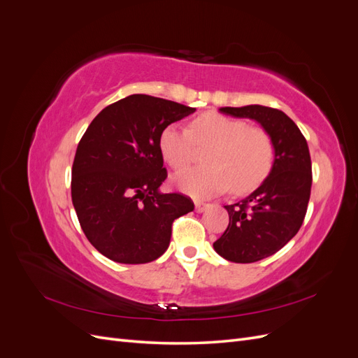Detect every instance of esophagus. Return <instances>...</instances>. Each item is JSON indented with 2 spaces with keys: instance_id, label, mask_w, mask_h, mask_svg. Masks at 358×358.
<instances>
[{
  "instance_id": "34e87169",
  "label": "esophagus",
  "mask_w": 358,
  "mask_h": 358,
  "mask_svg": "<svg viewBox=\"0 0 358 358\" xmlns=\"http://www.w3.org/2000/svg\"><path fill=\"white\" fill-rule=\"evenodd\" d=\"M209 208L208 203H203V201H196V210L200 213V212H204L206 209Z\"/></svg>"
}]
</instances>
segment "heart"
Wrapping results in <instances>:
<instances>
[{"label": "heart", "mask_w": 358, "mask_h": 358, "mask_svg": "<svg viewBox=\"0 0 358 358\" xmlns=\"http://www.w3.org/2000/svg\"><path fill=\"white\" fill-rule=\"evenodd\" d=\"M206 149V166L189 169L175 178L189 196L204 199L230 187L234 194L251 192L270 175L275 145L263 128L249 127L242 119L206 112L194 117L189 129L170 124L161 131L159 149L167 164L183 170Z\"/></svg>", "instance_id": "1"}]
</instances>
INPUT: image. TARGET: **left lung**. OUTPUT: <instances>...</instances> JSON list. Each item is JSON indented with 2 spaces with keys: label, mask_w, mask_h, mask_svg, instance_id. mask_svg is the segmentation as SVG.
<instances>
[{
  "label": "left lung",
  "mask_w": 358,
  "mask_h": 358,
  "mask_svg": "<svg viewBox=\"0 0 358 358\" xmlns=\"http://www.w3.org/2000/svg\"><path fill=\"white\" fill-rule=\"evenodd\" d=\"M222 113L255 119L275 145L273 169L251 196L224 206L230 222L215 251L233 263H255L273 255L297 234L312 187V162L305 136L284 112L266 106L222 107Z\"/></svg>",
  "instance_id": "obj_1"
}]
</instances>
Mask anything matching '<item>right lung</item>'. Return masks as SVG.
Here are the masks:
<instances>
[{"mask_svg":"<svg viewBox=\"0 0 358 358\" xmlns=\"http://www.w3.org/2000/svg\"><path fill=\"white\" fill-rule=\"evenodd\" d=\"M196 112L158 96L133 94L94 117L76 149L71 200L82 230L104 257L124 264L166 252L173 221L194 210L180 192L158 191L167 178L161 131Z\"/></svg>","mask_w":358,"mask_h":358,"instance_id":"1","label":"right lung"}]
</instances>
